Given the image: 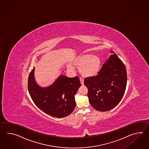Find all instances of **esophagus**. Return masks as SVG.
<instances>
[{
	"label": "esophagus",
	"instance_id": "34e87169",
	"mask_svg": "<svg viewBox=\"0 0 149 149\" xmlns=\"http://www.w3.org/2000/svg\"><path fill=\"white\" fill-rule=\"evenodd\" d=\"M80 81L81 82V84L82 85H84V79L83 78H81V77L80 78Z\"/></svg>",
	"mask_w": 149,
	"mask_h": 149
}]
</instances>
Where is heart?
Returning a JSON list of instances; mask_svg holds the SVG:
<instances>
[{
  "label": "heart",
  "mask_w": 149,
  "mask_h": 149,
  "mask_svg": "<svg viewBox=\"0 0 149 149\" xmlns=\"http://www.w3.org/2000/svg\"><path fill=\"white\" fill-rule=\"evenodd\" d=\"M73 62L76 67L80 68V72L85 77H92L97 75L101 68V60L96 55L82 54L76 57ZM68 68L72 69L71 65Z\"/></svg>",
  "instance_id": "heart-1"
}]
</instances>
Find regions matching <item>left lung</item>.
<instances>
[{"label": "left lung", "instance_id": "8db88e82", "mask_svg": "<svg viewBox=\"0 0 149 149\" xmlns=\"http://www.w3.org/2000/svg\"><path fill=\"white\" fill-rule=\"evenodd\" d=\"M103 65L97 75L86 77L89 101L96 110L107 111L114 108L123 97L127 85L126 67L114 52Z\"/></svg>", "mask_w": 149, "mask_h": 149}]
</instances>
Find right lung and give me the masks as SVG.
Returning a JSON list of instances; mask_svg holds the SVG:
<instances>
[{
  "label": "right lung",
  "instance_id": "right-lung-1",
  "mask_svg": "<svg viewBox=\"0 0 149 149\" xmlns=\"http://www.w3.org/2000/svg\"><path fill=\"white\" fill-rule=\"evenodd\" d=\"M35 68L29 74L28 87L36 105L54 117L63 118L71 114L76 107L74 95L81 86L78 77L60 76L47 88L37 85L34 78Z\"/></svg>",
  "mask_w": 149,
  "mask_h": 149
}]
</instances>
